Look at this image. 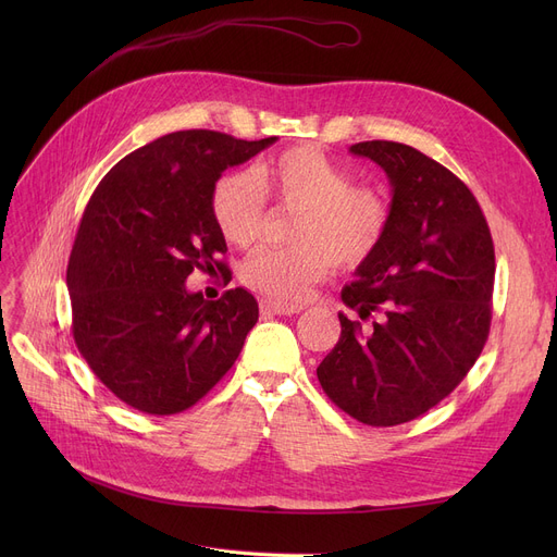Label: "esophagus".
<instances>
[{"instance_id": "esophagus-1", "label": "esophagus", "mask_w": 557, "mask_h": 557, "mask_svg": "<svg viewBox=\"0 0 557 557\" xmlns=\"http://www.w3.org/2000/svg\"><path fill=\"white\" fill-rule=\"evenodd\" d=\"M259 309H261V313L294 315V313H300L305 307L302 305H288V302H282V300H261Z\"/></svg>"}]
</instances>
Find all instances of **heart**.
<instances>
[{"label": "heart", "instance_id": "heart-1", "mask_svg": "<svg viewBox=\"0 0 557 557\" xmlns=\"http://www.w3.org/2000/svg\"><path fill=\"white\" fill-rule=\"evenodd\" d=\"M267 196L300 210L290 242L296 248H261L248 257L242 280L271 298L300 300L334 267L357 269L382 248L393 223L388 196L315 146H294L246 171H230L214 183L212 216L232 246L246 248L261 232Z\"/></svg>", "mask_w": 557, "mask_h": 557}]
</instances>
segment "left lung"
I'll return each instance as SVG.
<instances>
[{
	"label": "left lung",
	"mask_w": 557,
	"mask_h": 557,
	"mask_svg": "<svg viewBox=\"0 0 557 557\" xmlns=\"http://www.w3.org/2000/svg\"><path fill=\"white\" fill-rule=\"evenodd\" d=\"M349 153L382 166L393 187L386 239L341 290V338L318 382L370 426L416 420L470 372L487 341L494 246L474 194L399 141H359Z\"/></svg>",
	"instance_id": "8db88e82"
}]
</instances>
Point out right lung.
Segmentation results:
<instances>
[{
    "label": "right lung",
    "mask_w": 557,
    "mask_h": 557,
    "mask_svg": "<svg viewBox=\"0 0 557 557\" xmlns=\"http://www.w3.org/2000/svg\"><path fill=\"white\" fill-rule=\"evenodd\" d=\"M216 131L169 133L116 162L83 212L67 267L78 352L122 401L149 416L187 411L237 361L259 307L187 290L194 269L225 271L212 187L269 149Z\"/></svg>",
    "instance_id": "1"
}]
</instances>
